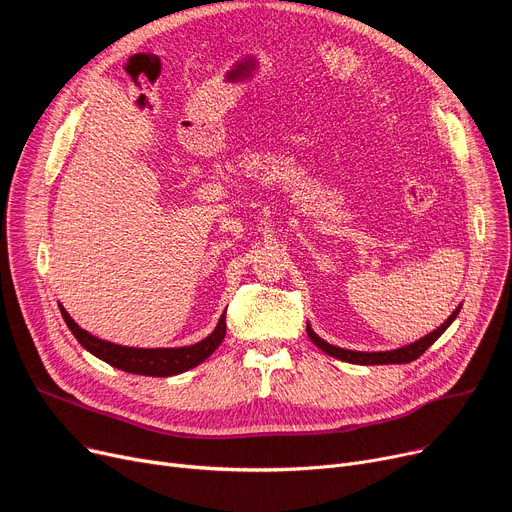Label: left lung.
Masks as SVG:
<instances>
[{"label": "left lung", "mask_w": 512, "mask_h": 512, "mask_svg": "<svg viewBox=\"0 0 512 512\" xmlns=\"http://www.w3.org/2000/svg\"><path fill=\"white\" fill-rule=\"evenodd\" d=\"M461 307H463V305L456 307V309L452 311V315L444 321V324H442L438 330L425 334L423 338H419V340H415V342H411V344H407V346L394 348V351H378V353L348 351V348L334 346V344L326 342L324 338H319V336L313 332V328H311L309 324H307V334H309L311 342H313L317 348H321V351H324L326 355H330V357H334V359H340V361H346V363H353V365H396V363H398V365H402V363H411V361L419 359V357L427 351V348L432 346V344L448 330V326L456 319V315H459Z\"/></svg>", "instance_id": "obj_1"}]
</instances>
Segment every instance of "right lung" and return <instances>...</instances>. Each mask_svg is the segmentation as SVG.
<instances>
[{
  "mask_svg": "<svg viewBox=\"0 0 512 512\" xmlns=\"http://www.w3.org/2000/svg\"><path fill=\"white\" fill-rule=\"evenodd\" d=\"M60 311L74 338L80 342V346L87 348L91 355L126 373L151 375V378H170V375H178L201 365L215 351V348L222 344L226 336V313H222L215 330L197 344L176 346V348H134V346H122V344L101 340L80 328L62 305H60Z\"/></svg>",
  "mask_w": 512,
  "mask_h": 512,
  "instance_id": "obj_1",
  "label": "right lung"
}]
</instances>
